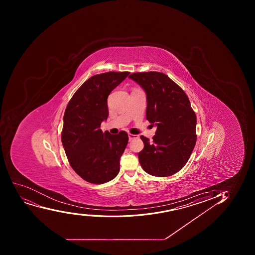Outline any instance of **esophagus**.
I'll list each match as a JSON object with an SVG mask.
<instances>
[{
    "mask_svg": "<svg viewBox=\"0 0 255 255\" xmlns=\"http://www.w3.org/2000/svg\"><path fill=\"white\" fill-rule=\"evenodd\" d=\"M135 138H138V135H135V134H129V141H131L132 139H135Z\"/></svg>",
    "mask_w": 255,
    "mask_h": 255,
    "instance_id": "1",
    "label": "esophagus"
}]
</instances>
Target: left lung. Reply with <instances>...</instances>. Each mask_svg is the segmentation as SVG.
I'll use <instances>...</instances> for the list:
<instances>
[{
  "mask_svg": "<svg viewBox=\"0 0 255 255\" xmlns=\"http://www.w3.org/2000/svg\"><path fill=\"white\" fill-rule=\"evenodd\" d=\"M146 93V119L157 126L153 141L140 136L138 154L144 171L167 177L185 165L196 143V116L186 94L165 74L149 71L129 76Z\"/></svg>",
  "mask_w": 255,
  "mask_h": 255,
  "instance_id": "obj_1",
  "label": "left lung"
}]
</instances>
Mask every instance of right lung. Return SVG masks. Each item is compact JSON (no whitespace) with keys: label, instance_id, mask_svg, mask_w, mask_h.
<instances>
[{"label":"right lung","instance_id":"1","mask_svg":"<svg viewBox=\"0 0 255 255\" xmlns=\"http://www.w3.org/2000/svg\"><path fill=\"white\" fill-rule=\"evenodd\" d=\"M129 72L109 71L91 76L74 94L64 114L61 141L71 168L91 184L111 181L120 171V159L128 144L126 131L102 132L108 118L107 98Z\"/></svg>","mask_w":255,"mask_h":255}]
</instances>
